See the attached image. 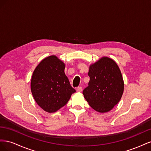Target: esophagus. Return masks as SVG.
Instances as JSON below:
<instances>
[{"label": "esophagus", "mask_w": 151, "mask_h": 151, "mask_svg": "<svg viewBox=\"0 0 151 151\" xmlns=\"http://www.w3.org/2000/svg\"><path fill=\"white\" fill-rule=\"evenodd\" d=\"M76 91H77V92H81V91H83V88H82V87H81V86L77 87V89H76Z\"/></svg>", "instance_id": "esophagus-1"}]
</instances>
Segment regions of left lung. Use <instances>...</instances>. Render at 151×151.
I'll return each mask as SVG.
<instances>
[{
    "instance_id": "8db88e82",
    "label": "left lung",
    "mask_w": 151,
    "mask_h": 151,
    "mask_svg": "<svg viewBox=\"0 0 151 151\" xmlns=\"http://www.w3.org/2000/svg\"><path fill=\"white\" fill-rule=\"evenodd\" d=\"M88 76V86L83 92L84 98L96 111H110L120 101L124 89L119 67L112 59L103 57L90 66Z\"/></svg>"
}]
</instances>
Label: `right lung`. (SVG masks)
Segmentation results:
<instances>
[{
  "instance_id": "add662e5",
  "label": "right lung",
  "mask_w": 151,
  "mask_h": 151,
  "mask_svg": "<svg viewBox=\"0 0 151 151\" xmlns=\"http://www.w3.org/2000/svg\"><path fill=\"white\" fill-rule=\"evenodd\" d=\"M64 69L63 62L52 55L43 59L33 72L31 93L36 103L45 111H57L65 106L76 92Z\"/></svg>"
}]
</instances>
